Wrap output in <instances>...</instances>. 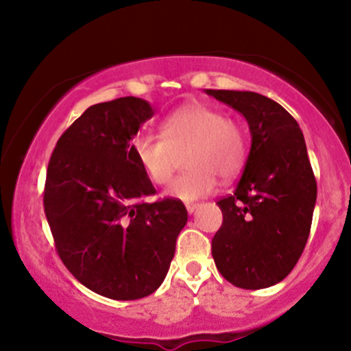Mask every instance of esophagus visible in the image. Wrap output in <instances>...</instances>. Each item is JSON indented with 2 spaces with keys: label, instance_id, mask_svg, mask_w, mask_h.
<instances>
[{
  "label": "esophagus",
  "instance_id": "obj_1",
  "mask_svg": "<svg viewBox=\"0 0 351 351\" xmlns=\"http://www.w3.org/2000/svg\"><path fill=\"white\" fill-rule=\"evenodd\" d=\"M198 206H199L198 203H188L186 204V211L189 213V215H193V213H195L196 209H198Z\"/></svg>",
  "mask_w": 351,
  "mask_h": 351
}]
</instances>
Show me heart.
Wrapping results in <instances>:
<instances>
[{
  "mask_svg": "<svg viewBox=\"0 0 351 351\" xmlns=\"http://www.w3.org/2000/svg\"><path fill=\"white\" fill-rule=\"evenodd\" d=\"M188 173L173 180L167 196L195 201L215 191L217 176L231 178L243 167L247 138L236 120L226 119L219 108L206 104H189L168 115L162 135H138L132 153L152 183L163 186L187 150Z\"/></svg>",
  "mask_w": 351,
  "mask_h": 351,
  "instance_id": "heart-1",
  "label": "heart"
}]
</instances>
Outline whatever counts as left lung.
<instances>
[{
    "label": "left lung",
    "instance_id": "1",
    "mask_svg": "<svg viewBox=\"0 0 351 351\" xmlns=\"http://www.w3.org/2000/svg\"><path fill=\"white\" fill-rule=\"evenodd\" d=\"M208 95L244 117L251 150L231 196L217 201L223 226L213 237V259L241 289L284 280L300 259L312 226L317 181L299 123L284 107L249 90Z\"/></svg>",
    "mask_w": 351,
    "mask_h": 351
}]
</instances>
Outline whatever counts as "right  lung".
I'll return each mask as SVG.
<instances>
[{
    "instance_id": "right-lung-1",
    "label": "right lung",
    "mask_w": 351,
    "mask_h": 351,
    "mask_svg": "<svg viewBox=\"0 0 351 351\" xmlns=\"http://www.w3.org/2000/svg\"><path fill=\"white\" fill-rule=\"evenodd\" d=\"M155 115L138 97L88 107L60 135L49 160L44 211L64 265L92 292L135 300L162 285L188 221L180 199L155 193L132 140Z\"/></svg>"
}]
</instances>
